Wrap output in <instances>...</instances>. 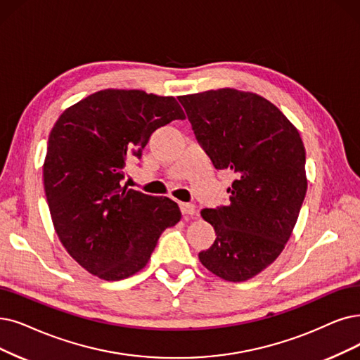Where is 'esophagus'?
<instances>
[{
  "label": "esophagus",
  "mask_w": 360,
  "mask_h": 360,
  "mask_svg": "<svg viewBox=\"0 0 360 360\" xmlns=\"http://www.w3.org/2000/svg\"><path fill=\"white\" fill-rule=\"evenodd\" d=\"M180 210H181L183 215H195L196 214V208H195L193 204H184V202H181L180 204Z\"/></svg>",
  "instance_id": "obj_1"
}]
</instances>
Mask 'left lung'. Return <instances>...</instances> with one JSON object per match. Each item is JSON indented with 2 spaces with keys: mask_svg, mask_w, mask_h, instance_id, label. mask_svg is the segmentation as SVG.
<instances>
[{
  "mask_svg": "<svg viewBox=\"0 0 360 360\" xmlns=\"http://www.w3.org/2000/svg\"><path fill=\"white\" fill-rule=\"evenodd\" d=\"M179 102L214 167L236 176L227 205L200 211L217 238L199 260L224 281H248L276 260L297 223L307 191L303 140L255 93L220 89Z\"/></svg>",
  "mask_w": 360,
  "mask_h": 360,
  "instance_id": "obj_1",
  "label": "left lung"
}]
</instances>
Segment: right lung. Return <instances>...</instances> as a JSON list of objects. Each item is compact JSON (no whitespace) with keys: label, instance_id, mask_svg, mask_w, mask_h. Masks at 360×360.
Returning a JSON list of instances; mask_svg holds the SVG:
<instances>
[{"label":"right lung","instance_id":"right-lung-1","mask_svg":"<svg viewBox=\"0 0 360 360\" xmlns=\"http://www.w3.org/2000/svg\"><path fill=\"white\" fill-rule=\"evenodd\" d=\"M174 97L102 90L68 108L49 137L42 168L54 230L91 275L121 281L149 262L181 212L165 196L122 186L128 158L141 156L156 128L184 120Z\"/></svg>","mask_w":360,"mask_h":360}]
</instances>
